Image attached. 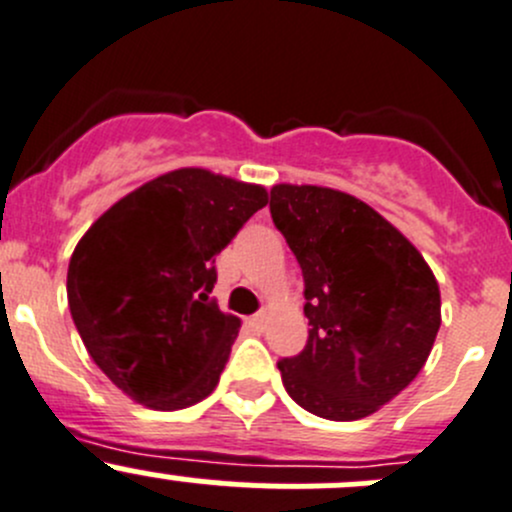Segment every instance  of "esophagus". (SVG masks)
<instances>
[{"mask_svg":"<svg viewBox=\"0 0 512 512\" xmlns=\"http://www.w3.org/2000/svg\"><path fill=\"white\" fill-rule=\"evenodd\" d=\"M250 322H252V327H257V329H265V327H267V314H265V312L255 314V317H252Z\"/></svg>","mask_w":512,"mask_h":512,"instance_id":"34e87169","label":"esophagus"}]
</instances>
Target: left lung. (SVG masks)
<instances>
[{
  "instance_id": "left-lung-1",
  "label": "left lung",
  "mask_w": 512,
  "mask_h": 512,
  "mask_svg": "<svg viewBox=\"0 0 512 512\" xmlns=\"http://www.w3.org/2000/svg\"><path fill=\"white\" fill-rule=\"evenodd\" d=\"M270 213L304 275L307 347L277 364L314 416L356 421L401 394L441 327V289L409 237L371 205L324 185L280 183Z\"/></svg>"
}]
</instances>
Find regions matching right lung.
<instances>
[{"label":"right lung","mask_w":512,"mask_h":512,"mask_svg":"<svg viewBox=\"0 0 512 512\" xmlns=\"http://www.w3.org/2000/svg\"><path fill=\"white\" fill-rule=\"evenodd\" d=\"M267 200L265 185L178 168L84 232L66 272L71 317L128 399L178 411L213 394L242 324L210 302L215 257Z\"/></svg>","instance_id":"1"}]
</instances>
